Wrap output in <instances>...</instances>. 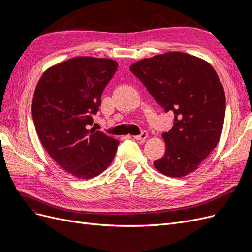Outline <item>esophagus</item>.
Listing matches in <instances>:
<instances>
[{
    "instance_id": "1",
    "label": "esophagus",
    "mask_w": 252,
    "mask_h": 252,
    "mask_svg": "<svg viewBox=\"0 0 252 252\" xmlns=\"http://www.w3.org/2000/svg\"><path fill=\"white\" fill-rule=\"evenodd\" d=\"M148 138V133L147 131H143V133L139 136H134V139L136 140H140V141H145Z\"/></svg>"
}]
</instances>
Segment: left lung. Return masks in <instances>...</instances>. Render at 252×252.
<instances>
[{"label": "left lung", "instance_id": "obj_1", "mask_svg": "<svg viewBox=\"0 0 252 252\" xmlns=\"http://www.w3.org/2000/svg\"><path fill=\"white\" fill-rule=\"evenodd\" d=\"M129 70L165 112L175 113L173 127L162 134L164 156L154 161L155 168L170 178L188 176L217 147L221 135L226 97L216 70L183 52L144 58Z\"/></svg>", "mask_w": 252, "mask_h": 252}]
</instances>
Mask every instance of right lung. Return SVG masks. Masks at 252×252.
<instances>
[{
    "instance_id": "1",
    "label": "right lung",
    "mask_w": 252,
    "mask_h": 252,
    "mask_svg": "<svg viewBox=\"0 0 252 252\" xmlns=\"http://www.w3.org/2000/svg\"><path fill=\"white\" fill-rule=\"evenodd\" d=\"M117 62L79 56L49 67L35 87L32 112L49 155L71 176L97 177L112 162L119 142L89 128Z\"/></svg>"
}]
</instances>
